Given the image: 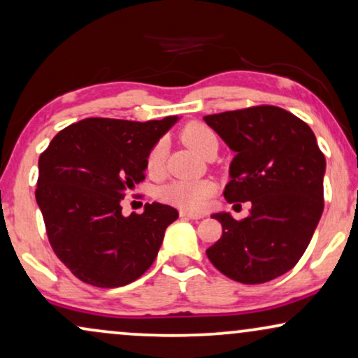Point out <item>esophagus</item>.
<instances>
[{"instance_id":"obj_1","label":"esophagus","mask_w":358,"mask_h":358,"mask_svg":"<svg viewBox=\"0 0 358 358\" xmlns=\"http://www.w3.org/2000/svg\"><path fill=\"white\" fill-rule=\"evenodd\" d=\"M180 216H182V218H188V220H201L203 218V215H200V213H189L185 210L180 211Z\"/></svg>"}]
</instances>
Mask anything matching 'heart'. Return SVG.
Segmentation results:
<instances>
[{
	"mask_svg": "<svg viewBox=\"0 0 358 358\" xmlns=\"http://www.w3.org/2000/svg\"><path fill=\"white\" fill-rule=\"evenodd\" d=\"M183 142L194 148L198 153L205 155L208 148L218 145V138L210 127L200 122H189L182 130ZM165 158H166V142L158 140L152 145L147 153L145 166L148 175L158 176L165 170ZM215 183L210 180H173L162 185L157 189L158 200L170 203L182 210L187 211H200L208 205L210 198L215 193Z\"/></svg>",
	"mask_w": 358,
	"mask_h": 358,
	"instance_id": "obj_1",
	"label": "heart"
}]
</instances>
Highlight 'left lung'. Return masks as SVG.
Here are the masks:
<instances>
[{
	"mask_svg": "<svg viewBox=\"0 0 358 358\" xmlns=\"http://www.w3.org/2000/svg\"><path fill=\"white\" fill-rule=\"evenodd\" d=\"M236 152L224 188L228 203L251 201L250 216L216 213L223 234L206 250L226 278L262 284L292 269L324 211L325 157L310 127L275 106L203 117Z\"/></svg>",
	"mask_w": 358,
	"mask_h": 358,
	"instance_id": "obj_1",
	"label": "left lung"
}]
</instances>
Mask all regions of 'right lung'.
I'll return each mask as SVG.
<instances>
[{"mask_svg":"<svg viewBox=\"0 0 358 358\" xmlns=\"http://www.w3.org/2000/svg\"><path fill=\"white\" fill-rule=\"evenodd\" d=\"M176 119H84L62 129L41 153L36 201L49 244L83 282L125 286L155 261L178 211L147 203L142 215L125 218L120 201L145 180L148 150Z\"/></svg>","mask_w":358,"mask_h":358,"instance_id":"obj_1","label":"right lung"}]
</instances>
